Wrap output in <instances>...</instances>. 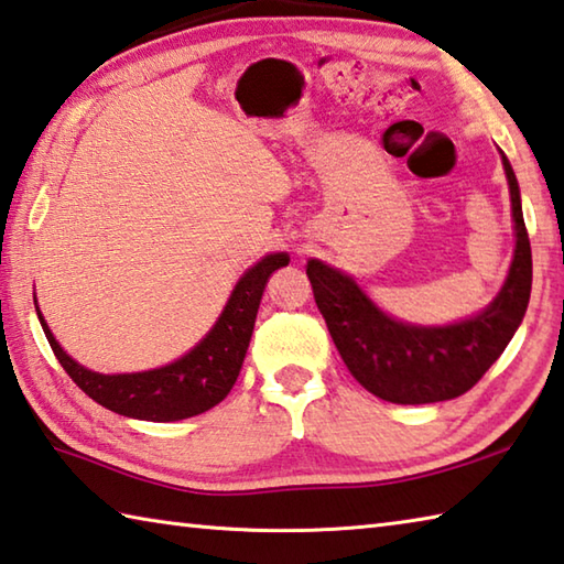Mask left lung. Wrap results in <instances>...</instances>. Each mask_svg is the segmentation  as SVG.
<instances>
[{
    "label": "left lung",
    "mask_w": 564,
    "mask_h": 564,
    "mask_svg": "<svg viewBox=\"0 0 564 564\" xmlns=\"http://www.w3.org/2000/svg\"><path fill=\"white\" fill-rule=\"evenodd\" d=\"M516 220V257L496 300L478 317L448 327H411L383 314L351 276L319 260L307 262L314 302L344 364L373 397L403 406L456 399L482 379L525 317L532 288L530 237L520 187L502 155Z\"/></svg>",
    "instance_id": "1"
}]
</instances>
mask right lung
I'll use <instances>...</instances> for the list:
<instances>
[{
    "mask_svg": "<svg viewBox=\"0 0 564 564\" xmlns=\"http://www.w3.org/2000/svg\"><path fill=\"white\" fill-rule=\"evenodd\" d=\"M288 262L290 257L280 252L267 254L264 260L250 267L242 280L235 284L230 302L210 334L183 359L153 371L116 373V377L88 371L58 347L39 307L36 314L54 357L86 397L121 416L161 423L181 421L217 406L230 393L237 373L242 369L247 347H250L264 284L274 270Z\"/></svg>",
    "mask_w": 564,
    "mask_h": 564,
    "instance_id": "1",
    "label": "right lung"
}]
</instances>
